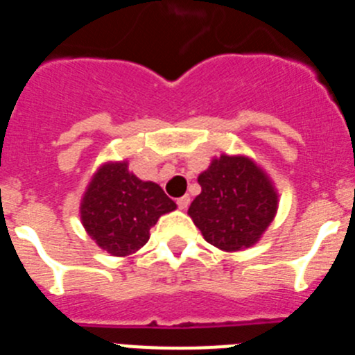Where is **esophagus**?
Segmentation results:
<instances>
[{"label": "esophagus", "mask_w": 355, "mask_h": 355, "mask_svg": "<svg viewBox=\"0 0 355 355\" xmlns=\"http://www.w3.org/2000/svg\"><path fill=\"white\" fill-rule=\"evenodd\" d=\"M189 202H191L189 195H184V196H180V198L177 200V205H178V209H182V211H184V209H187V205H189Z\"/></svg>", "instance_id": "34e87169"}]
</instances>
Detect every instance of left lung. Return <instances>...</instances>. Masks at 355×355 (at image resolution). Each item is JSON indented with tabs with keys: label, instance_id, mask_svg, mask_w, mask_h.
Returning <instances> with one entry per match:
<instances>
[{
	"label": "left lung",
	"instance_id": "1",
	"mask_svg": "<svg viewBox=\"0 0 355 355\" xmlns=\"http://www.w3.org/2000/svg\"><path fill=\"white\" fill-rule=\"evenodd\" d=\"M202 193L187 214L203 239L223 252L259 243L279 209V193L268 173L246 155L214 157L198 175Z\"/></svg>",
	"mask_w": 355,
	"mask_h": 355
}]
</instances>
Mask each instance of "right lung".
Wrapping results in <instances>:
<instances>
[{
    "label": "right lung",
    "mask_w": 355,
    "mask_h": 355,
    "mask_svg": "<svg viewBox=\"0 0 355 355\" xmlns=\"http://www.w3.org/2000/svg\"><path fill=\"white\" fill-rule=\"evenodd\" d=\"M177 203L155 182L128 171V160H109L94 171L80 202V220L101 250L126 257L143 248L150 229Z\"/></svg>",
    "instance_id": "right-lung-1"
}]
</instances>
